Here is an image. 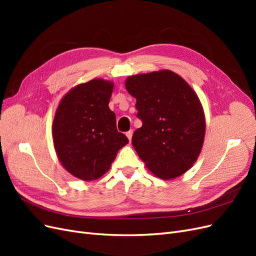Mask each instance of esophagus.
Returning a JSON list of instances; mask_svg holds the SVG:
<instances>
[{"label": "esophagus", "mask_w": 256, "mask_h": 256, "mask_svg": "<svg viewBox=\"0 0 256 256\" xmlns=\"http://www.w3.org/2000/svg\"><path fill=\"white\" fill-rule=\"evenodd\" d=\"M132 134H134L132 130H129V131H127V132H126V136L129 138V141H131V138H132Z\"/></svg>", "instance_id": "34e87169"}]
</instances>
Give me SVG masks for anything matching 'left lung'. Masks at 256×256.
<instances>
[{
  "label": "left lung",
  "mask_w": 256,
  "mask_h": 256,
  "mask_svg": "<svg viewBox=\"0 0 256 256\" xmlns=\"http://www.w3.org/2000/svg\"><path fill=\"white\" fill-rule=\"evenodd\" d=\"M125 86L136 99L143 122L132 136L138 157L161 180L184 174L196 161L205 138V114L196 92L168 69L128 76Z\"/></svg>",
  "instance_id": "left-lung-1"
}]
</instances>
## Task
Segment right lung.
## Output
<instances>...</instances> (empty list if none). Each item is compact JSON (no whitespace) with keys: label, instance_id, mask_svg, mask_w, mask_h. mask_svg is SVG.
<instances>
[{"label":"right lung","instance_id":"obj_1","mask_svg":"<svg viewBox=\"0 0 256 256\" xmlns=\"http://www.w3.org/2000/svg\"><path fill=\"white\" fill-rule=\"evenodd\" d=\"M113 88V82L104 79L76 85L62 98L54 115L52 136L58 158L79 180L102 177L129 142L118 131L109 108Z\"/></svg>","mask_w":256,"mask_h":256}]
</instances>
